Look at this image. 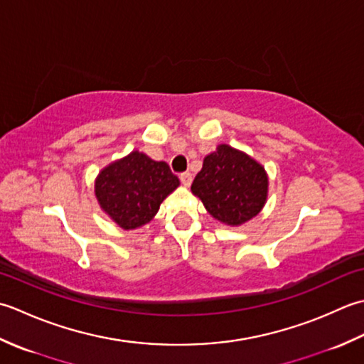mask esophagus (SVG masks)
Wrapping results in <instances>:
<instances>
[{"mask_svg": "<svg viewBox=\"0 0 364 364\" xmlns=\"http://www.w3.org/2000/svg\"><path fill=\"white\" fill-rule=\"evenodd\" d=\"M181 182L185 185V187H190V183H191V181H193V177H191V173H182L181 176Z\"/></svg>", "mask_w": 364, "mask_h": 364, "instance_id": "34e87169", "label": "esophagus"}]
</instances>
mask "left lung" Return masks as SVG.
<instances>
[{
  "label": "left lung",
  "mask_w": 364,
  "mask_h": 364,
  "mask_svg": "<svg viewBox=\"0 0 364 364\" xmlns=\"http://www.w3.org/2000/svg\"><path fill=\"white\" fill-rule=\"evenodd\" d=\"M191 191L215 220L240 226L262 210L269 193V177L261 163L250 155L220 144L204 159Z\"/></svg>",
  "instance_id": "8db88e82"
}]
</instances>
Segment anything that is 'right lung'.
<instances>
[{"mask_svg": "<svg viewBox=\"0 0 364 364\" xmlns=\"http://www.w3.org/2000/svg\"><path fill=\"white\" fill-rule=\"evenodd\" d=\"M179 183L168 163L133 151L102 169L95 179V198L102 210L129 231L149 223Z\"/></svg>", "mask_w": 364, "mask_h": 364, "instance_id": "add662e5", "label": "right lung"}]
</instances>
